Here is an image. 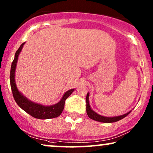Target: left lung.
<instances>
[{
  "instance_id": "8db88e82",
  "label": "left lung",
  "mask_w": 153,
  "mask_h": 153,
  "mask_svg": "<svg viewBox=\"0 0 153 153\" xmlns=\"http://www.w3.org/2000/svg\"><path fill=\"white\" fill-rule=\"evenodd\" d=\"M85 100H86V112L88 114V116L90 118L92 119V120L98 121V122L101 123H114L117 122V121L121 120V119L124 118L126 117L127 115H128L130 111L126 113V114L121 115V116H114V117H106L101 116V115L98 114L95 111L92 109L91 106H90L89 103V93H88L86 95V98H85Z\"/></svg>"
}]
</instances>
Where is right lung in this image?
<instances>
[{
	"mask_svg": "<svg viewBox=\"0 0 153 153\" xmlns=\"http://www.w3.org/2000/svg\"><path fill=\"white\" fill-rule=\"evenodd\" d=\"M25 43L26 42L23 43L17 51H16L14 60L11 65V70H10V85H11L14 99L20 108H22L23 110L35 118L50 119L56 118L61 114L64 109L65 102L67 98L73 93L74 89H70L65 92L58 103L50 106H45L43 104L35 103V102H32L25 97L18 90L15 81V71L18 58Z\"/></svg>",
	"mask_w": 153,
	"mask_h": 153,
	"instance_id": "obj_1",
	"label": "right lung"
}]
</instances>
